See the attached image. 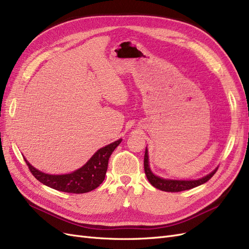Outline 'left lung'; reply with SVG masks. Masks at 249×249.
Wrapping results in <instances>:
<instances>
[{
    "label": "left lung",
    "instance_id": "1",
    "mask_svg": "<svg viewBox=\"0 0 249 249\" xmlns=\"http://www.w3.org/2000/svg\"><path fill=\"white\" fill-rule=\"evenodd\" d=\"M143 167H145V174L147 176V179L149 180V182L152 184V185L159 190L167 191V192H179V191L188 190V189L202 185V184L209 181L213 177V175L216 173V171H217L218 168L216 167L215 170H213L210 174H208L205 176V177L196 179V180L164 179V178L159 177V176H156L155 174H153V172L151 171L147 147L145 151V157H143Z\"/></svg>",
    "mask_w": 249,
    "mask_h": 249
}]
</instances>
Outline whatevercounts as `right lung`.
<instances>
[{"label":"right lung","mask_w":249,"mask_h":249,"mask_svg":"<svg viewBox=\"0 0 249 249\" xmlns=\"http://www.w3.org/2000/svg\"><path fill=\"white\" fill-rule=\"evenodd\" d=\"M121 142L122 139H120L106 147L100 148L97 152H95L94 155L88 160L85 165L70 174H45L35 168L26 158L25 161L34 177L44 185L63 192L86 194V192L97 188L103 182L107 171L109 156Z\"/></svg>","instance_id":"right-lung-1"}]
</instances>
